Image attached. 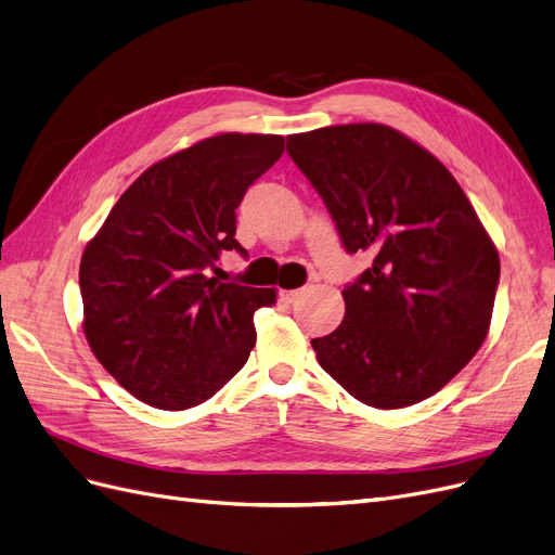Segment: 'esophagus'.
<instances>
[{
    "label": "esophagus",
    "mask_w": 555,
    "mask_h": 555,
    "mask_svg": "<svg viewBox=\"0 0 555 555\" xmlns=\"http://www.w3.org/2000/svg\"><path fill=\"white\" fill-rule=\"evenodd\" d=\"M300 296H304V292H300V289H289V292H282V294H280V298H282L287 306H294Z\"/></svg>",
    "instance_id": "1"
}]
</instances>
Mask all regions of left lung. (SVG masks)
I'll use <instances>...</instances> for the list:
<instances>
[{"mask_svg": "<svg viewBox=\"0 0 555 555\" xmlns=\"http://www.w3.org/2000/svg\"><path fill=\"white\" fill-rule=\"evenodd\" d=\"M287 153L324 198L347 251L373 266L343 289L345 319L314 338L347 393L398 410L438 393L491 326L498 249L447 166L386 125L322 127Z\"/></svg>", "mask_w": 555, "mask_h": 555, "instance_id": "1", "label": "left lung"}]
</instances>
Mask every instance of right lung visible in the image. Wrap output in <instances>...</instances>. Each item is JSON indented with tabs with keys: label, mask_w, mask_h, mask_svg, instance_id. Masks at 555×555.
I'll return each mask as SVG.
<instances>
[{
	"label": "right lung",
	"mask_w": 555,
	"mask_h": 555,
	"mask_svg": "<svg viewBox=\"0 0 555 555\" xmlns=\"http://www.w3.org/2000/svg\"><path fill=\"white\" fill-rule=\"evenodd\" d=\"M284 153L275 133H220L150 166L80 259L82 331L120 386L159 410L212 398L257 343L275 289L212 278L247 188Z\"/></svg>",
	"instance_id": "add662e5"
}]
</instances>
